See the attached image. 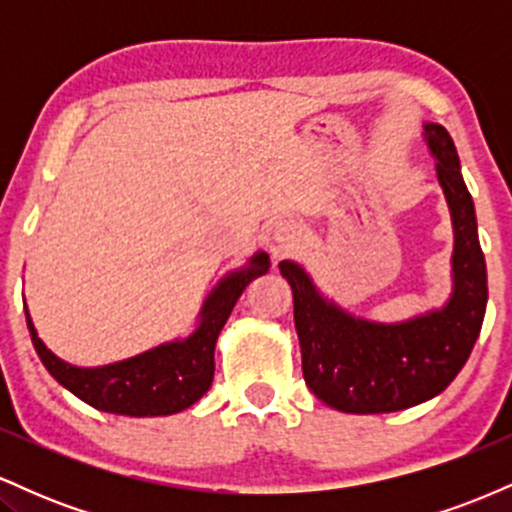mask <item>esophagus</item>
Listing matches in <instances>:
<instances>
[{"label": "esophagus", "mask_w": 512, "mask_h": 512, "mask_svg": "<svg viewBox=\"0 0 512 512\" xmlns=\"http://www.w3.org/2000/svg\"><path fill=\"white\" fill-rule=\"evenodd\" d=\"M298 236H301V231H298V226L293 221H279L274 226V240L281 245V248H291V245H296Z\"/></svg>", "instance_id": "obj_1"}]
</instances>
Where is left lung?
Segmentation results:
<instances>
[{
	"label": "left lung",
	"mask_w": 512,
	"mask_h": 512,
	"mask_svg": "<svg viewBox=\"0 0 512 512\" xmlns=\"http://www.w3.org/2000/svg\"><path fill=\"white\" fill-rule=\"evenodd\" d=\"M424 139L455 233L452 291L440 308L402 322L366 320L327 298L298 262H279L293 291L305 385L346 414L402 411L440 395L467 363L484 322L486 262L460 158L443 125L424 122Z\"/></svg>",
	"instance_id": "8db88e82"
}]
</instances>
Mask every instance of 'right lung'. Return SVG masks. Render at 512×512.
<instances>
[{
  "label": "right lung",
  "mask_w": 512,
  "mask_h": 512,
  "mask_svg": "<svg viewBox=\"0 0 512 512\" xmlns=\"http://www.w3.org/2000/svg\"><path fill=\"white\" fill-rule=\"evenodd\" d=\"M269 255L255 252L245 267L226 274L199 310L197 327L185 339L158 344L125 361L81 368L55 356L35 332L26 310L28 332L48 373L93 409L122 416H168L192 407L214 380L216 339L233 305L257 276L267 274Z\"/></svg>",
  "instance_id": "add662e5"
}]
</instances>
